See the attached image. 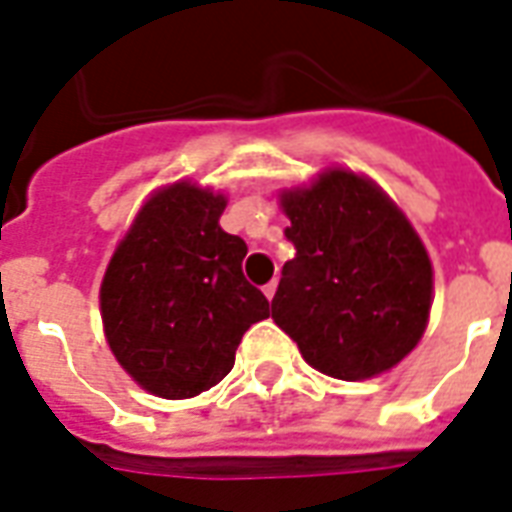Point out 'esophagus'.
I'll return each mask as SVG.
<instances>
[{"label":"esophagus","instance_id":"obj_1","mask_svg":"<svg viewBox=\"0 0 512 512\" xmlns=\"http://www.w3.org/2000/svg\"><path fill=\"white\" fill-rule=\"evenodd\" d=\"M263 293H266L268 301H271V298H274V295H276V279H271V282H268V285L263 287Z\"/></svg>","mask_w":512,"mask_h":512}]
</instances>
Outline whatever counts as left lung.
Instances as JSON below:
<instances>
[{
  "mask_svg": "<svg viewBox=\"0 0 512 512\" xmlns=\"http://www.w3.org/2000/svg\"><path fill=\"white\" fill-rule=\"evenodd\" d=\"M295 257L271 317L304 361L336 380H369L410 355L426 331L434 274L399 206L352 170L282 192Z\"/></svg>",
  "mask_w": 512,
  "mask_h": 512,
  "instance_id": "1",
  "label": "left lung"
}]
</instances>
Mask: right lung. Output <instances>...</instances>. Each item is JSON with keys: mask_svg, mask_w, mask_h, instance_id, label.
<instances>
[{"mask_svg": "<svg viewBox=\"0 0 512 512\" xmlns=\"http://www.w3.org/2000/svg\"><path fill=\"white\" fill-rule=\"evenodd\" d=\"M227 200L176 181L154 192L102 276L105 339L160 399H192L225 377L268 298L246 282L244 238L219 227Z\"/></svg>", "mask_w": 512, "mask_h": 512, "instance_id": "1", "label": "right lung"}]
</instances>
